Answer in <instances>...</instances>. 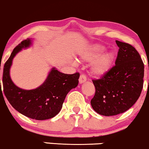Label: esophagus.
Returning a JSON list of instances; mask_svg holds the SVG:
<instances>
[{
    "label": "esophagus",
    "mask_w": 149,
    "mask_h": 149,
    "mask_svg": "<svg viewBox=\"0 0 149 149\" xmlns=\"http://www.w3.org/2000/svg\"><path fill=\"white\" fill-rule=\"evenodd\" d=\"M86 80H87V79H86V75H84V74H81L80 75V77H79V84H84V82L86 81Z\"/></svg>",
    "instance_id": "obj_1"
}]
</instances>
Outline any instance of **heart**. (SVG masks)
I'll return each instance as SVG.
<instances>
[{"mask_svg": "<svg viewBox=\"0 0 149 149\" xmlns=\"http://www.w3.org/2000/svg\"><path fill=\"white\" fill-rule=\"evenodd\" d=\"M105 47L98 44H92L80 52L79 56L83 61L90 62L92 74L101 77L107 74L111 69L116 55L112 51L103 52Z\"/></svg>", "mask_w": 149, "mask_h": 149, "instance_id": "heart-1", "label": "heart"}]
</instances>
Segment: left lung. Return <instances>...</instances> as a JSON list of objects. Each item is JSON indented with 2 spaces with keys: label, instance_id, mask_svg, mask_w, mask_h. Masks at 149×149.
Returning <instances> with one entry per match:
<instances>
[{
  "label": "left lung",
  "instance_id": "left-lung-1",
  "mask_svg": "<svg viewBox=\"0 0 149 149\" xmlns=\"http://www.w3.org/2000/svg\"><path fill=\"white\" fill-rule=\"evenodd\" d=\"M119 47L115 66L100 79L93 80L95 95L91 105L96 112L110 116L122 113L134 105L143 88L144 63L130 44L116 40Z\"/></svg>",
  "mask_w": 149,
  "mask_h": 149
}]
</instances>
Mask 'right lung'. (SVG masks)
Instances as JSON below:
<instances>
[{"label": "right lung", "instance_id": "right-lung-1", "mask_svg": "<svg viewBox=\"0 0 149 149\" xmlns=\"http://www.w3.org/2000/svg\"><path fill=\"white\" fill-rule=\"evenodd\" d=\"M33 40L28 38L19 44L5 63L3 91L9 103L18 112L30 118L43 120L53 118L60 111L67 94L78 86L80 74L78 72L64 74L54 67L43 84L36 89L24 90L15 86L10 77L13 59L22 49L29 48Z\"/></svg>", "mask_w": 149, "mask_h": 149}]
</instances>
